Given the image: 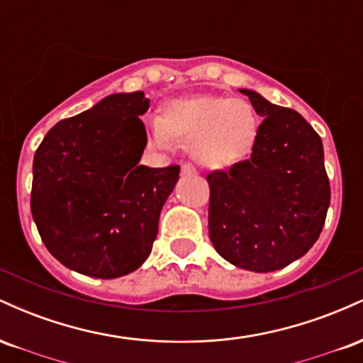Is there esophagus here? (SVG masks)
I'll list each match as a JSON object with an SVG mask.
<instances>
[{"label": "esophagus", "instance_id": "obj_1", "mask_svg": "<svg viewBox=\"0 0 363 363\" xmlns=\"http://www.w3.org/2000/svg\"><path fill=\"white\" fill-rule=\"evenodd\" d=\"M181 172H182V176H196V167H193V165L191 164H184L181 167Z\"/></svg>", "mask_w": 363, "mask_h": 363}]
</instances>
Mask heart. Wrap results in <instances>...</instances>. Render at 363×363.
Wrapping results in <instances>:
<instances>
[{
	"mask_svg": "<svg viewBox=\"0 0 363 363\" xmlns=\"http://www.w3.org/2000/svg\"><path fill=\"white\" fill-rule=\"evenodd\" d=\"M150 140L170 148L187 140L193 158L208 169H228L251 155L259 135V119L251 102L222 95H193L165 104L162 118L148 119Z\"/></svg>",
	"mask_w": 363,
	"mask_h": 363,
	"instance_id": "obj_1",
	"label": "heart"
}]
</instances>
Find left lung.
Wrapping results in <instances>:
<instances>
[{
	"instance_id": "obj_1",
	"label": "left lung",
	"mask_w": 363,
	"mask_h": 363,
	"mask_svg": "<svg viewBox=\"0 0 363 363\" xmlns=\"http://www.w3.org/2000/svg\"><path fill=\"white\" fill-rule=\"evenodd\" d=\"M262 123L251 158L208 174V228L230 264L268 273L297 261L323 230L331 199L318 133L297 111L274 106L251 89Z\"/></svg>"
}]
</instances>
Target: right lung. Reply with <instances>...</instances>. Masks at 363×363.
<instances>
[{
  "label": "right lung",
  "instance_id": "add662e5",
  "mask_svg": "<svg viewBox=\"0 0 363 363\" xmlns=\"http://www.w3.org/2000/svg\"><path fill=\"white\" fill-rule=\"evenodd\" d=\"M143 91L112 94L49 129L34 157L30 208L40 239L61 264L119 278L152 252L179 165H140L147 147Z\"/></svg>",
  "mask_w": 363,
  "mask_h": 363
}]
</instances>
